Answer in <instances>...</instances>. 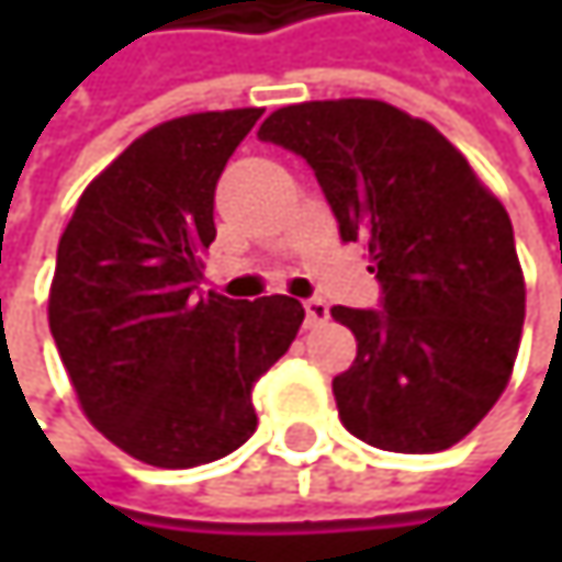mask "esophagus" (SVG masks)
<instances>
[{
	"label": "esophagus",
	"instance_id": "1",
	"mask_svg": "<svg viewBox=\"0 0 562 562\" xmlns=\"http://www.w3.org/2000/svg\"><path fill=\"white\" fill-rule=\"evenodd\" d=\"M302 305H305V325H308V328H318V325L328 322V305H325V299H305Z\"/></svg>",
	"mask_w": 562,
	"mask_h": 562
}]
</instances>
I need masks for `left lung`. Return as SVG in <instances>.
I'll use <instances>...</instances> for the list:
<instances>
[{
	"label": "left lung",
	"instance_id": "left-lung-1",
	"mask_svg": "<svg viewBox=\"0 0 562 562\" xmlns=\"http://www.w3.org/2000/svg\"><path fill=\"white\" fill-rule=\"evenodd\" d=\"M308 162L345 244H364L381 308L335 305L358 358L331 381L345 429L442 452L502 396L524 325L505 204L426 120L381 100H312L257 133Z\"/></svg>",
	"mask_w": 562,
	"mask_h": 562
}]
</instances>
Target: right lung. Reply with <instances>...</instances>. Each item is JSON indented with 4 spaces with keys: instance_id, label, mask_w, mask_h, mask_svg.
<instances>
[{
    "instance_id": "right-lung-1",
    "label": "right lung",
    "mask_w": 562,
    "mask_h": 562,
    "mask_svg": "<svg viewBox=\"0 0 562 562\" xmlns=\"http://www.w3.org/2000/svg\"><path fill=\"white\" fill-rule=\"evenodd\" d=\"M263 110L191 113L143 133L80 194L57 244L48 322L87 419L123 452L191 469L257 429L254 384L305 308L201 292L217 178Z\"/></svg>"
}]
</instances>
